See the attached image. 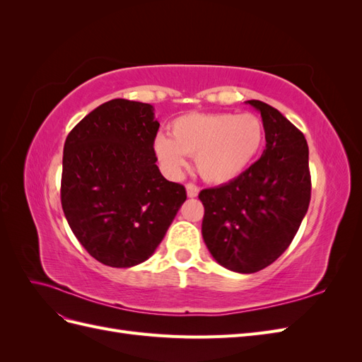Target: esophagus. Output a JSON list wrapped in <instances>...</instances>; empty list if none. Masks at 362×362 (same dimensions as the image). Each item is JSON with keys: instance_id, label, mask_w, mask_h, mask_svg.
<instances>
[{"instance_id": "esophagus-1", "label": "esophagus", "mask_w": 362, "mask_h": 362, "mask_svg": "<svg viewBox=\"0 0 362 362\" xmlns=\"http://www.w3.org/2000/svg\"><path fill=\"white\" fill-rule=\"evenodd\" d=\"M185 190H187V196L189 198H196L199 194V187L193 182H187L185 184Z\"/></svg>"}]
</instances>
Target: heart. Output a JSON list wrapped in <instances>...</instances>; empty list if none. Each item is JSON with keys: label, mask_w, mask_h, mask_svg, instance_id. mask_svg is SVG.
<instances>
[{"label": "heart", "mask_w": 362, "mask_h": 362, "mask_svg": "<svg viewBox=\"0 0 362 362\" xmlns=\"http://www.w3.org/2000/svg\"><path fill=\"white\" fill-rule=\"evenodd\" d=\"M170 135L157 134L152 152L161 169L173 178L194 156L201 177L225 184L243 175L264 146L262 120L250 113H187L172 120Z\"/></svg>", "instance_id": "obj_1"}]
</instances>
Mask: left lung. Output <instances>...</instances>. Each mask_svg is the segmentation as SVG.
<instances>
[{
    "label": "left lung",
    "instance_id": "8db88e82",
    "mask_svg": "<svg viewBox=\"0 0 362 362\" xmlns=\"http://www.w3.org/2000/svg\"><path fill=\"white\" fill-rule=\"evenodd\" d=\"M246 103L261 113L266 149L234 181L199 193L204 242L218 264L237 273H255L278 259L311 199L305 136L272 105Z\"/></svg>",
    "mask_w": 362,
    "mask_h": 362
}]
</instances>
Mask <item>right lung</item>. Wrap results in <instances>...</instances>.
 Masks as SVG:
<instances>
[{"label":"right lung","mask_w":362,"mask_h":362,"mask_svg":"<svg viewBox=\"0 0 362 362\" xmlns=\"http://www.w3.org/2000/svg\"><path fill=\"white\" fill-rule=\"evenodd\" d=\"M158 127L151 104L112 100L64 141L63 213L83 247L105 266L146 261L187 199L184 185L168 181L156 164Z\"/></svg>","instance_id":"1"}]
</instances>
